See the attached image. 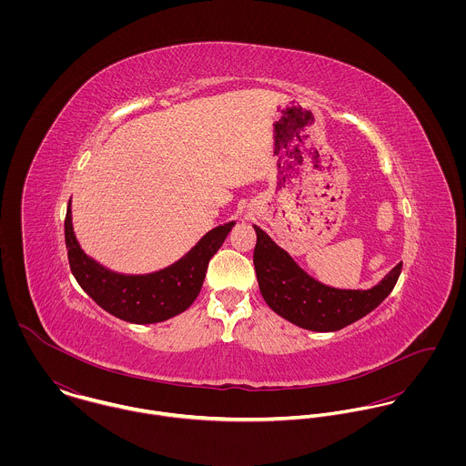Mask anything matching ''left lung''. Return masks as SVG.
Instances as JSON below:
<instances>
[{"mask_svg": "<svg viewBox=\"0 0 466 466\" xmlns=\"http://www.w3.org/2000/svg\"><path fill=\"white\" fill-rule=\"evenodd\" d=\"M253 253L260 292L267 305L283 319L312 332L340 330L375 310L395 289L401 264L368 290L329 287L298 266L264 229L255 226Z\"/></svg>", "mask_w": 466, "mask_h": 466, "instance_id": "obj_1", "label": "left lung"}]
</instances>
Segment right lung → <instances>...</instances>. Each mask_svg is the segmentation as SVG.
Here are the masks:
<instances>
[{"label": "right lung", "instance_id": "add662e5", "mask_svg": "<svg viewBox=\"0 0 466 466\" xmlns=\"http://www.w3.org/2000/svg\"><path fill=\"white\" fill-rule=\"evenodd\" d=\"M235 222L217 226L176 264L148 274H120L98 264L80 248L67 206L65 220L69 267L84 292L106 312L134 325L167 321L185 312L199 296L208 262Z\"/></svg>", "mask_w": 466, "mask_h": 466}]
</instances>
